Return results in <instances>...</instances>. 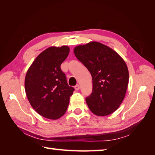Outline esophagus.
I'll use <instances>...</instances> for the list:
<instances>
[{
	"instance_id": "esophagus-1",
	"label": "esophagus",
	"mask_w": 155,
	"mask_h": 155,
	"mask_svg": "<svg viewBox=\"0 0 155 155\" xmlns=\"http://www.w3.org/2000/svg\"><path fill=\"white\" fill-rule=\"evenodd\" d=\"M74 87H75V90H76V91H78L79 89H80V85H79L78 84V85H75V86Z\"/></svg>"
}]
</instances>
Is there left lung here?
I'll return each mask as SVG.
<instances>
[{"label":"left lung","instance_id":"8db88e82","mask_svg":"<svg viewBox=\"0 0 155 155\" xmlns=\"http://www.w3.org/2000/svg\"><path fill=\"white\" fill-rule=\"evenodd\" d=\"M74 52L92 77V93L85 99L89 109L97 116L111 114L119 107L128 86L125 61L116 51L97 42L78 46Z\"/></svg>","mask_w":155,"mask_h":155}]
</instances>
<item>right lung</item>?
<instances>
[{
  "label": "right lung",
  "instance_id": "add662e5",
  "mask_svg": "<svg viewBox=\"0 0 155 155\" xmlns=\"http://www.w3.org/2000/svg\"><path fill=\"white\" fill-rule=\"evenodd\" d=\"M69 52L67 46L50 47L37 56L27 71V97L34 109L47 119H58L64 115L74 91L60 68Z\"/></svg>",
  "mask_w": 155,
  "mask_h": 155
}]
</instances>
